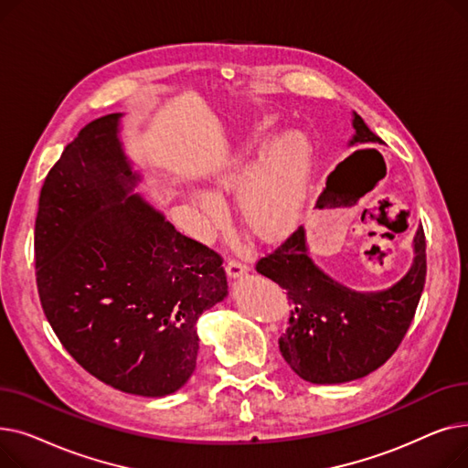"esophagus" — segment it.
I'll return each instance as SVG.
<instances>
[{
  "label": "esophagus",
  "mask_w": 468,
  "mask_h": 468,
  "mask_svg": "<svg viewBox=\"0 0 468 468\" xmlns=\"http://www.w3.org/2000/svg\"><path fill=\"white\" fill-rule=\"evenodd\" d=\"M226 271L231 279H237V277H240V275L249 271V265H247V261L240 260V258H229L228 263H226Z\"/></svg>",
  "instance_id": "obj_1"
}]
</instances>
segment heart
<instances>
[{
	"label": "heart",
	"mask_w": 468,
	"mask_h": 468,
	"mask_svg": "<svg viewBox=\"0 0 468 468\" xmlns=\"http://www.w3.org/2000/svg\"><path fill=\"white\" fill-rule=\"evenodd\" d=\"M271 129V122H265L226 166L210 175L207 182L208 197H218L244 180L250 155L265 144ZM309 159V140L298 131L284 133L265 147L260 163L252 168L239 193V214L254 235L277 239L296 224L305 201ZM199 207L207 216L218 212V205L212 199H199Z\"/></svg>",
	"instance_id": "b5f03b06"
}]
</instances>
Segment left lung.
<instances>
[{"label":"left lung","mask_w":468,"mask_h":468,"mask_svg":"<svg viewBox=\"0 0 468 468\" xmlns=\"http://www.w3.org/2000/svg\"><path fill=\"white\" fill-rule=\"evenodd\" d=\"M351 144H383L355 113ZM410 273L379 293H356L334 282L305 249L303 228L256 261V271L286 290L292 311L279 349L302 379L318 385L360 379L383 366L402 343L427 277L423 228L413 239Z\"/></svg>","instance_id":"obj_1"}]
</instances>
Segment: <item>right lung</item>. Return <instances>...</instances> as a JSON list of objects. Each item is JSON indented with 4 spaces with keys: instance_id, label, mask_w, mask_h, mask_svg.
Instances as JSON below:
<instances>
[{
    "instance_id": "obj_1",
    "label": "right lung",
    "mask_w": 468,
    "mask_h": 468,
    "mask_svg": "<svg viewBox=\"0 0 468 468\" xmlns=\"http://www.w3.org/2000/svg\"><path fill=\"white\" fill-rule=\"evenodd\" d=\"M117 121H90L43 182L37 293L83 370L129 395L165 397L195 370L197 318L226 298L224 258L127 197L138 176L121 152Z\"/></svg>"
}]
</instances>
